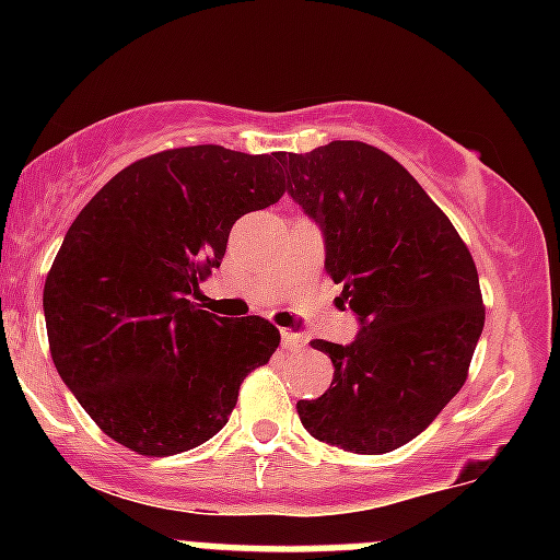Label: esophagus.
<instances>
[{"label":"esophagus","mask_w":560,"mask_h":560,"mask_svg":"<svg viewBox=\"0 0 560 560\" xmlns=\"http://www.w3.org/2000/svg\"><path fill=\"white\" fill-rule=\"evenodd\" d=\"M281 343H284V349H303L306 347V338L301 336V332H292V330H281Z\"/></svg>","instance_id":"esophagus-1"}]
</instances>
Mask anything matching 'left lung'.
<instances>
[{
    "instance_id": "left-lung-1",
    "label": "left lung",
    "mask_w": 560,
    "mask_h": 560,
    "mask_svg": "<svg viewBox=\"0 0 560 560\" xmlns=\"http://www.w3.org/2000/svg\"><path fill=\"white\" fill-rule=\"evenodd\" d=\"M279 162L287 195L319 224L338 301L360 322L347 347L312 341L332 360V382L298 400V417L347 453H393L466 382L485 327L477 265L442 208L382 149L332 140Z\"/></svg>"
}]
</instances>
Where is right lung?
Returning a JSON list of instances; mask_svg holds the SVG:
<instances>
[{"instance_id":"obj_1","label":"right lung","mask_w":560,"mask_h":560,"mask_svg":"<svg viewBox=\"0 0 560 560\" xmlns=\"http://www.w3.org/2000/svg\"><path fill=\"white\" fill-rule=\"evenodd\" d=\"M281 195L279 154L186 145L124 167L78 213L45 279V327L61 382L113 442L165 457L228 425L281 336L189 298L233 224Z\"/></svg>"}]
</instances>
